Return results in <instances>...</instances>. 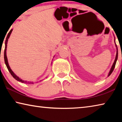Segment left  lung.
I'll return each instance as SVG.
<instances>
[{
	"instance_id": "obj_1",
	"label": "left lung",
	"mask_w": 122,
	"mask_h": 122,
	"mask_svg": "<svg viewBox=\"0 0 122 122\" xmlns=\"http://www.w3.org/2000/svg\"><path fill=\"white\" fill-rule=\"evenodd\" d=\"M115 45H116V49H117L116 55V57H115V61H114V62H113V65L112 66V67H111V68L110 71H109V73L108 76H110L111 75V74L112 73L113 69H114L115 67V65H116V61L117 60V59H118V48H117V45H116V42H115Z\"/></svg>"
}]
</instances>
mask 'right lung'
<instances>
[{
  "label": "right lung",
  "instance_id": "add662e5",
  "mask_svg": "<svg viewBox=\"0 0 122 122\" xmlns=\"http://www.w3.org/2000/svg\"><path fill=\"white\" fill-rule=\"evenodd\" d=\"M12 30H13L11 29V30H10V31L9 32V33H8L7 37H6V40H5V51H4V61H5V63L6 64V67L7 68L8 70H9V71H10V73H11V75L13 76V77L15 78L16 80H17V81H19V82H21L22 83H33V82H27L26 81H24V80H22L21 78H19L18 76H16L15 74L13 73V71H12L11 68H10V66L9 65V63H8V60H7V56H6V49H7V41H8V39L10 38V35H11V33L12 32Z\"/></svg>",
  "mask_w": 122,
  "mask_h": 122
}]
</instances>
